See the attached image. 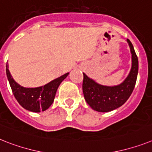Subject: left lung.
Here are the masks:
<instances>
[{
	"mask_svg": "<svg viewBox=\"0 0 152 152\" xmlns=\"http://www.w3.org/2000/svg\"><path fill=\"white\" fill-rule=\"evenodd\" d=\"M127 41L132 54V66L130 74L121 84L116 86H101L83 73L84 98L96 111L109 112L120 107L128 100L133 92L138 72V59L132 43L129 39Z\"/></svg>",
	"mask_w": 152,
	"mask_h": 152,
	"instance_id": "left-lung-1",
	"label": "left lung"
}]
</instances>
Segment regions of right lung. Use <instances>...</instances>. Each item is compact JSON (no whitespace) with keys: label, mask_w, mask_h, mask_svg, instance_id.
I'll return each instance as SVG.
<instances>
[{"label":"right lung","mask_w":152,"mask_h":152,"mask_svg":"<svg viewBox=\"0 0 152 152\" xmlns=\"http://www.w3.org/2000/svg\"><path fill=\"white\" fill-rule=\"evenodd\" d=\"M6 73L15 99L22 107L32 112L44 111L52 105L58 86L69 74H64L43 86L25 88L18 85L11 77L7 64L6 65Z\"/></svg>","instance_id":"add662e5"}]
</instances>
